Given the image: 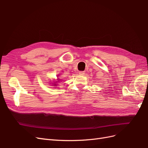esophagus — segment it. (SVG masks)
Here are the masks:
<instances>
[{
  "label": "esophagus",
  "instance_id": "obj_1",
  "mask_svg": "<svg viewBox=\"0 0 148 148\" xmlns=\"http://www.w3.org/2000/svg\"><path fill=\"white\" fill-rule=\"evenodd\" d=\"M84 74H85V72H84V71H80L79 72V75L83 76V75H84Z\"/></svg>",
  "mask_w": 148,
  "mask_h": 148
}]
</instances>
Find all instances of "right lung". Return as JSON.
<instances>
[{
    "instance_id": "1",
    "label": "right lung",
    "mask_w": 148,
    "mask_h": 148,
    "mask_svg": "<svg viewBox=\"0 0 148 148\" xmlns=\"http://www.w3.org/2000/svg\"><path fill=\"white\" fill-rule=\"evenodd\" d=\"M61 79H59L58 78L56 80H53V82H52L51 83H49L51 85H53V86H58V84H59V82H60Z\"/></svg>"
}]
</instances>
